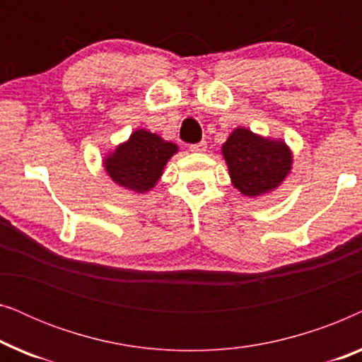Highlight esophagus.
<instances>
[{"label": "esophagus", "instance_id": "esophagus-1", "mask_svg": "<svg viewBox=\"0 0 362 362\" xmlns=\"http://www.w3.org/2000/svg\"><path fill=\"white\" fill-rule=\"evenodd\" d=\"M206 148H207V143L206 141H199V143H196V145H191L189 150L192 153H204Z\"/></svg>", "mask_w": 362, "mask_h": 362}]
</instances>
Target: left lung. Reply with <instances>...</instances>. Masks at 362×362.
<instances>
[{
  "label": "left lung",
  "instance_id": "left-lung-1",
  "mask_svg": "<svg viewBox=\"0 0 362 362\" xmlns=\"http://www.w3.org/2000/svg\"><path fill=\"white\" fill-rule=\"evenodd\" d=\"M232 185L244 196L257 197L279 187L291 170L290 148L285 141L235 128L222 145Z\"/></svg>",
  "mask_w": 362,
  "mask_h": 362
}]
</instances>
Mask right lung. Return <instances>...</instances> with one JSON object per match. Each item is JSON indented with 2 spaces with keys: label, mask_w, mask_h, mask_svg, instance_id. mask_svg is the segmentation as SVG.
I'll use <instances>...</instances> for the list:
<instances>
[{
  "label": "right lung",
  "mask_w": 362,
  "mask_h": 362,
  "mask_svg": "<svg viewBox=\"0 0 362 362\" xmlns=\"http://www.w3.org/2000/svg\"><path fill=\"white\" fill-rule=\"evenodd\" d=\"M177 151L175 143L163 140L145 128L133 132L130 138L108 153L103 166L118 186L143 192L150 191L160 180L166 163Z\"/></svg>",
  "instance_id": "obj_1"
}]
</instances>
